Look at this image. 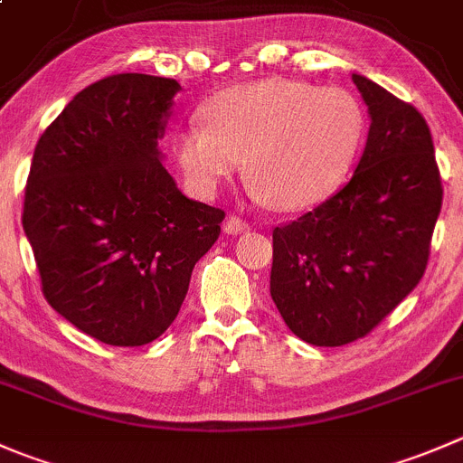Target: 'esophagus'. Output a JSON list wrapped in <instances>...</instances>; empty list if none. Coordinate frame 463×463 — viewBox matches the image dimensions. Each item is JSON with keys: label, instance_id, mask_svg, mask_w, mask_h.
<instances>
[{"label": "esophagus", "instance_id": "34e87169", "mask_svg": "<svg viewBox=\"0 0 463 463\" xmlns=\"http://www.w3.org/2000/svg\"><path fill=\"white\" fill-rule=\"evenodd\" d=\"M250 223L246 222V219L237 217V214H231V217H226V222H223V231L231 232V235H237V232H244L249 231Z\"/></svg>", "mask_w": 463, "mask_h": 463}]
</instances>
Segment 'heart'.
<instances>
[{"label": "heart", "instance_id": "1", "mask_svg": "<svg viewBox=\"0 0 463 463\" xmlns=\"http://www.w3.org/2000/svg\"><path fill=\"white\" fill-rule=\"evenodd\" d=\"M203 119L174 136V156L199 194L241 169L282 210H303L348 178L366 133L360 99L339 85L262 79L232 85L203 106Z\"/></svg>", "mask_w": 463, "mask_h": 463}]
</instances>
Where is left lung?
I'll return each mask as SVG.
<instances>
[{
  "label": "left lung",
  "mask_w": 463,
  "mask_h": 463,
  "mask_svg": "<svg viewBox=\"0 0 463 463\" xmlns=\"http://www.w3.org/2000/svg\"><path fill=\"white\" fill-rule=\"evenodd\" d=\"M353 83L371 128L355 174L335 196L273 228L271 298L312 345L362 339L419 285L443 187L428 122L366 76Z\"/></svg>",
  "instance_id": "obj_1"
}]
</instances>
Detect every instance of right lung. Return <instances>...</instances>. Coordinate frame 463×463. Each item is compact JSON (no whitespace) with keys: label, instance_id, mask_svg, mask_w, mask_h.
<instances>
[{"label":"right lung","instance_id":"add662e5","mask_svg":"<svg viewBox=\"0 0 463 463\" xmlns=\"http://www.w3.org/2000/svg\"><path fill=\"white\" fill-rule=\"evenodd\" d=\"M174 79L112 74L44 128L24 226L47 303L85 335L145 345L176 318L192 269L226 217L192 201L160 163Z\"/></svg>","mask_w":463,"mask_h":463}]
</instances>
